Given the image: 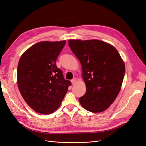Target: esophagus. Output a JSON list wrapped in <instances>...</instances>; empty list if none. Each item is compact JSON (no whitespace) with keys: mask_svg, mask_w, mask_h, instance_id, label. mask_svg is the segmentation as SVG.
<instances>
[{"mask_svg":"<svg viewBox=\"0 0 146 146\" xmlns=\"http://www.w3.org/2000/svg\"><path fill=\"white\" fill-rule=\"evenodd\" d=\"M76 81H77V80H76V78H73V79L72 80H71V83H72V84L74 85V84H75V83H76Z\"/></svg>","mask_w":146,"mask_h":146,"instance_id":"esophagus-1","label":"esophagus"}]
</instances>
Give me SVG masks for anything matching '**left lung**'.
Returning a JSON list of instances; mask_svg holds the SVG:
<instances>
[{
  "instance_id": "8db88e82",
  "label": "left lung",
  "mask_w": 146,
  "mask_h": 146,
  "mask_svg": "<svg viewBox=\"0 0 146 146\" xmlns=\"http://www.w3.org/2000/svg\"><path fill=\"white\" fill-rule=\"evenodd\" d=\"M68 44L82 66L86 92L79 98L81 106L92 113L104 111L121 89L124 62L114 46L102 40L69 39Z\"/></svg>"
}]
</instances>
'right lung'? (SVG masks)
<instances>
[{
	"instance_id": "right-lung-1",
	"label": "right lung",
	"mask_w": 146,
	"mask_h": 146,
	"mask_svg": "<svg viewBox=\"0 0 146 146\" xmlns=\"http://www.w3.org/2000/svg\"><path fill=\"white\" fill-rule=\"evenodd\" d=\"M65 43V40L39 42L27 49L19 60V89L27 104L36 113L54 112L71 84L56 63Z\"/></svg>"
}]
</instances>
